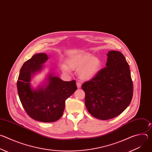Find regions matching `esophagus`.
I'll return each instance as SVG.
<instances>
[{"label":"esophagus","mask_w":152,"mask_h":152,"mask_svg":"<svg viewBox=\"0 0 152 152\" xmlns=\"http://www.w3.org/2000/svg\"><path fill=\"white\" fill-rule=\"evenodd\" d=\"M76 85H77V88H80L81 87V84H80V83H79V82H77V83H76Z\"/></svg>","instance_id":"obj_1"}]
</instances>
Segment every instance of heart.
I'll list each match as a JSON object with an SVG mask.
<instances>
[{
	"label": "heart",
	"mask_w": 152,
	"mask_h": 152,
	"mask_svg": "<svg viewBox=\"0 0 152 152\" xmlns=\"http://www.w3.org/2000/svg\"><path fill=\"white\" fill-rule=\"evenodd\" d=\"M67 65L61 62L59 68L64 74L69 75L70 69L78 71L80 79L87 80L93 79L102 67V61L97 56L90 53L75 55L67 59Z\"/></svg>",
	"instance_id": "b5f03b06"
}]
</instances>
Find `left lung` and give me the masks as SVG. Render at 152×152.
<instances>
[{
  "label": "left lung",
  "mask_w": 152,
  "mask_h": 152,
  "mask_svg": "<svg viewBox=\"0 0 152 152\" xmlns=\"http://www.w3.org/2000/svg\"><path fill=\"white\" fill-rule=\"evenodd\" d=\"M106 55V67L82 85L88 113L102 120L121 114L131 103L133 96L131 71L125 57L115 50L108 52Z\"/></svg>",
  "instance_id": "left-lung-1"
}]
</instances>
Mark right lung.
<instances>
[{
	"label": "right lung",
	"mask_w": 152,
	"mask_h": 152,
	"mask_svg": "<svg viewBox=\"0 0 152 152\" xmlns=\"http://www.w3.org/2000/svg\"><path fill=\"white\" fill-rule=\"evenodd\" d=\"M49 56L37 53L21 67L17 80V91L25 110L32 118L44 123L59 120L64 111L66 100L77 90L75 80L64 81L49 72L37 86L34 87L32 79L41 72Z\"/></svg>",
	"instance_id": "obj_1"
}]
</instances>
